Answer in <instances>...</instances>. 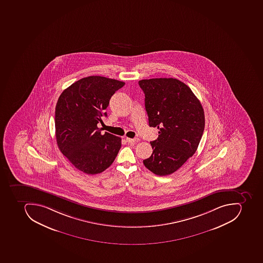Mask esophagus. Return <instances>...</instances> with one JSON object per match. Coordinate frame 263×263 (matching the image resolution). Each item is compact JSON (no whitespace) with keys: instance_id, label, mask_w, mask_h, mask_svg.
<instances>
[{"instance_id":"34e87169","label":"esophagus","mask_w":263,"mask_h":263,"mask_svg":"<svg viewBox=\"0 0 263 263\" xmlns=\"http://www.w3.org/2000/svg\"><path fill=\"white\" fill-rule=\"evenodd\" d=\"M126 141L128 142V143H136L137 142H138V139H136V138H126Z\"/></svg>"}]
</instances>
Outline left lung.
Masks as SVG:
<instances>
[{
	"label": "left lung",
	"instance_id": "8db88e82",
	"mask_svg": "<svg viewBox=\"0 0 263 263\" xmlns=\"http://www.w3.org/2000/svg\"><path fill=\"white\" fill-rule=\"evenodd\" d=\"M149 125L157 127V139L151 142L152 152L143 164L153 174L170 175L197 150L203 128L204 112L192 89L179 80H142Z\"/></svg>",
	"mask_w": 263,
	"mask_h": 263
}]
</instances>
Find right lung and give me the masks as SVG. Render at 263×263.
Masks as SVG:
<instances>
[{
  "mask_svg": "<svg viewBox=\"0 0 263 263\" xmlns=\"http://www.w3.org/2000/svg\"><path fill=\"white\" fill-rule=\"evenodd\" d=\"M125 82L99 76L85 77L63 90L55 107L58 146L77 170L97 174L112 164L121 149V138L101 134L98 123L116 91Z\"/></svg>",
  "mask_w": 263,
  "mask_h": 263,
  "instance_id": "add662e5",
  "label": "right lung"
}]
</instances>
